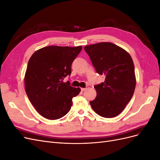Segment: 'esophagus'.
<instances>
[{"label":"esophagus","mask_w":160,"mask_h":160,"mask_svg":"<svg viewBox=\"0 0 160 160\" xmlns=\"http://www.w3.org/2000/svg\"><path fill=\"white\" fill-rule=\"evenodd\" d=\"M87 89H88V88H81V91H85Z\"/></svg>","instance_id":"34e87169"}]
</instances>
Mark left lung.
I'll use <instances>...</instances> for the list:
<instances>
[{"label": "left lung", "instance_id": "1", "mask_svg": "<svg viewBox=\"0 0 160 160\" xmlns=\"http://www.w3.org/2000/svg\"><path fill=\"white\" fill-rule=\"evenodd\" d=\"M98 73L104 82L94 88L97 96L91 108L101 117H115L124 109L133 95L136 80L133 60L129 53L113 43L105 42L85 46Z\"/></svg>", "mask_w": 160, "mask_h": 160}]
</instances>
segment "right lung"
<instances>
[{"instance_id": "add662e5", "label": "right lung", "mask_w": 160, "mask_h": 160, "mask_svg": "<svg viewBox=\"0 0 160 160\" xmlns=\"http://www.w3.org/2000/svg\"><path fill=\"white\" fill-rule=\"evenodd\" d=\"M82 49L75 47L49 46L35 51L28 62L25 76L26 93L42 117L58 119L71 109L72 99L80 88L63 79L71 73V64Z\"/></svg>"}]
</instances>
